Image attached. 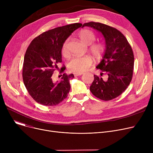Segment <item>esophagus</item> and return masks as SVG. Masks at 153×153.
<instances>
[{
    "label": "esophagus",
    "instance_id": "1",
    "mask_svg": "<svg viewBox=\"0 0 153 153\" xmlns=\"http://www.w3.org/2000/svg\"><path fill=\"white\" fill-rule=\"evenodd\" d=\"M83 74V72H74V75L75 76H81Z\"/></svg>",
    "mask_w": 153,
    "mask_h": 153
}]
</instances>
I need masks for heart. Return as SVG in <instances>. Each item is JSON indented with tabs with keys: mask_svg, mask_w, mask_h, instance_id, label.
I'll list each match as a JSON object with an SVG mask.
<instances>
[{
	"mask_svg": "<svg viewBox=\"0 0 153 153\" xmlns=\"http://www.w3.org/2000/svg\"><path fill=\"white\" fill-rule=\"evenodd\" d=\"M78 36L82 42L87 45H90L89 51L95 59H101L105 51V46L103 43H97L91 45L95 39V36L92 31L89 30H82L79 31ZM61 53L63 55L68 53V41L64 42L62 46ZM92 62L91 56H84L82 57L72 58L68 63V68L71 71L81 72L87 70Z\"/></svg>",
	"mask_w": 153,
	"mask_h": 153,
	"instance_id": "obj_1",
	"label": "heart"
}]
</instances>
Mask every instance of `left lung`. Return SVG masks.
Masks as SVG:
<instances>
[{"label":"left lung","instance_id":"1","mask_svg":"<svg viewBox=\"0 0 153 153\" xmlns=\"http://www.w3.org/2000/svg\"><path fill=\"white\" fill-rule=\"evenodd\" d=\"M85 26L97 30L105 39V51L96 68L108 75L107 81L94 75L90 91L102 100H112L121 95L131 81L134 68L132 48L125 36L114 27L94 22L85 23L82 27Z\"/></svg>","mask_w":153,"mask_h":153}]
</instances>
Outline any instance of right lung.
<instances>
[{"label":"right lung","instance_id":"obj_1","mask_svg":"<svg viewBox=\"0 0 153 153\" xmlns=\"http://www.w3.org/2000/svg\"><path fill=\"white\" fill-rule=\"evenodd\" d=\"M82 26L76 23L50 30L32 40L24 56L22 76L28 92L36 102L54 106L68 97L69 80L74 74L64 73L61 81L53 82L52 75L62 62V46L72 32ZM66 67L61 69L63 72Z\"/></svg>","mask_w":153,"mask_h":153}]
</instances>
